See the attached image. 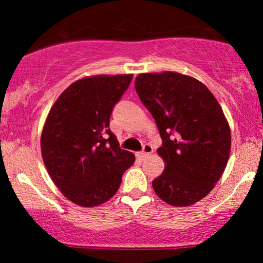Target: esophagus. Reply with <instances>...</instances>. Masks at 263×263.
<instances>
[{
	"label": "esophagus",
	"instance_id": "esophagus-1",
	"mask_svg": "<svg viewBox=\"0 0 263 263\" xmlns=\"http://www.w3.org/2000/svg\"><path fill=\"white\" fill-rule=\"evenodd\" d=\"M152 153H153V147L151 146V144H144L143 151H142V152H140V153H137V158L144 159L147 156L152 155Z\"/></svg>",
	"mask_w": 263,
	"mask_h": 263
}]
</instances>
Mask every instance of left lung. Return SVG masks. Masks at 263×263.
Returning <instances> with one entry per match:
<instances>
[{"instance_id":"8db88e82","label":"left lung","mask_w":263,"mask_h":263,"mask_svg":"<svg viewBox=\"0 0 263 263\" xmlns=\"http://www.w3.org/2000/svg\"><path fill=\"white\" fill-rule=\"evenodd\" d=\"M135 87L162 137L164 171L152 182L172 206H189L213 190L231 149L228 120L201 81L174 71L138 74Z\"/></svg>"}]
</instances>
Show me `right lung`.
Instances as JSON below:
<instances>
[{"instance_id":"add662e5","label":"right lung","mask_w":263,"mask_h":263,"mask_svg":"<svg viewBox=\"0 0 263 263\" xmlns=\"http://www.w3.org/2000/svg\"><path fill=\"white\" fill-rule=\"evenodd\" d=\"M132 74L93 75L74 81L59 95L45 120L42 158L62 194L92 208L116 194L135 162L108 128L110 116Z\"/></svg>"}]
</instances>
